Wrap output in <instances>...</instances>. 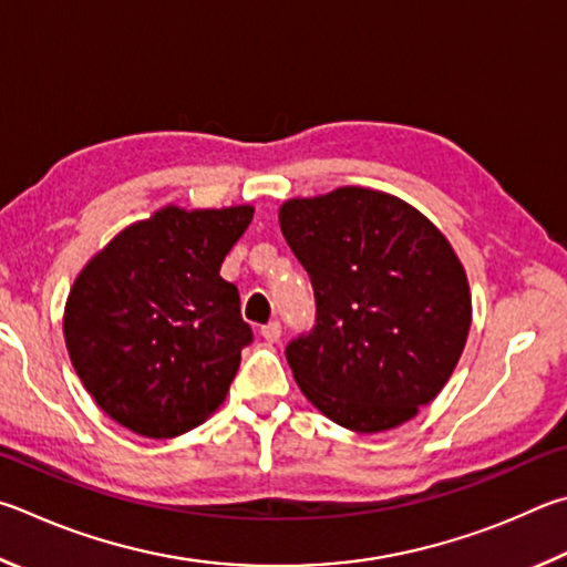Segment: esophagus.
Wrapping results in <instances>:
<instances>
[{
	"label": "esophagus",
	"instance_id": "1",
	"mask_svg": "<svg viewBox=\"0 0 567 567\" xmlns=\"http://www.w3.org/2000/svg\"><path fill=\"white\" fill-rule=\"evenodd\" d=\"M261 336H264V341H268V343H276L278 339H281V323H278V321L266 323L264 329H261Z\"/></svg>",
	"mask_w": 567,
	"mask_h": 567
}]
</instances>
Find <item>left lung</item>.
<instances>
[{
	"label": "left lung",
	"instance_id": "left-lung-1",
	"mask_svg": "<svg viewBox=\"0 0 567 567\" xmlns=\"http://www.w3.org/2000/svg\"><path fill=\"white\" fill-rule=\"evenodd\" d=\"M278 224L316 293V329L286 349L306 399L355 433L415 419L449 383L473 321L449 238L403 198L363 186L289 198Z\"/></svg>",
	"mask_w": 567,
	"mask_h": 567
}]
</instances>
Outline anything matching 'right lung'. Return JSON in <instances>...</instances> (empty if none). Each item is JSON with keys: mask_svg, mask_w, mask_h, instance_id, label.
Listing matches in <instances>:
<instances>
[{"mask_svg": "<svg viewBox=\"0 0 567 567\" xmlns=\"http://www.w3.org/2000/svg\"><path fill=\"white\" fill-rule=\"evenodd\" d=\"M251 218V204H168L122 228L79 271L64 341L109 419L144 439H176L226 401L254 336L218 268Z\"/></svg>", "mask_w": 567, "mask_h": 567, "instance_id": "right-lung-1", "label": "right lung"}]
</instances>
